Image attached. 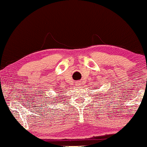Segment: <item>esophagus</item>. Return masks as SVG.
I'll return each instance as SVG.
<instances>
[{
    "label": "esophagus",
    "instance_id": "esophagus-1",
    "mask_svg": "<svg viewBox=\"0 0 147 147\" xmlns=\"http://www.w3.org/2000/svg\"><path fill=\"white\" fill-rule=\"evenodd\" d=\"M81 81H77L76 82V85L77 86V87H80V86L81 85Z\"/></svg>",
    "mask_w": 147,
    "mask_h": 147
}]
</instances>
